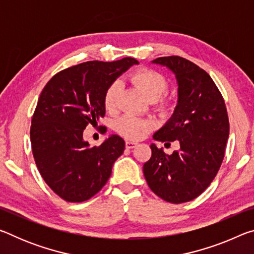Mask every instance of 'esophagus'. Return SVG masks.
Masks as SVG:
<instances>
[{"mask_svg": "<svg viewBox=\"0 0 254 254\" xmlns=\"http://www.w3.org/2000/svg\"><path fill=\"white\" fill-rule=\"evenodd\" d=\"M136 145H137V143L134 142V141H127L126 142L127 149H133V148H135Z\"/></svg>", "mask_w": 254, "mask_h": 254, "instance_id": "obj_1", "label": "esophagus"}]
</instances>
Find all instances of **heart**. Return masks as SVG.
Returning <instances> with one entry per match:
<instances>
[{
	"label": "heart",
	"mask_w": 254,
	"mask_h": 254,
	"mask_svg": "<svg viewBox=\"0 0 254 254\" xmlns=\"http://www.w3.org/2000/svg\"><path fill=\"white\" fill-rule=\"evenodd\" d=\"M130 79L140 89V92L151 102L159 100L167 88L166 79L160 74L150 69H140L133 72ZM120 92H121V83L120 81H114L106 89L104 95V105L109 111L113 110L117 106ZM114 126L115 130L120 134L130 137V139H139V137L143 136L145 133L151 130L153 123L148 119L127 114L117 120Z\"/></svg>",
	"instance_id": "heart-1"
}]
</instances>
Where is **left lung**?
Listing matches in <instances>:
<instances>
[{
  "label": "left lung",
  "instance_id": "left-lung-1",
  "mask_svg": "<svg viewBox=\"0 0 254 254\" xmlns=\"http://www.w3.org/2000/svg\"><path fill=\"white\" fill-rule=\"evenodd\" d=\"M151 63L168 68L178 86L174 113L153 139L165 144L178 141L179 149L166 154L150 145L144 178L163 200L186 203L209 186L222 165L230 131L225 103L210 76L189 60L171 56Z\"/></svg>",
  "mask_w": 254,
  "mask_h": 254
}]
</instances>
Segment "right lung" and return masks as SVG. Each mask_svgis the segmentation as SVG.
I'll list each match as a JSON object with an SVG mask.
<instances>
[{"mask_svg": "<svg viewBox=\"0 0 254 254\" xmlns=\"http://www.w3.org/2000/svg\"><path fill=\"white\" fill-rule=\"evenodd\" d=\"M137 64L130 57L87 62L56 74L42 89L30 128L32 153L41 177L63 199L87 200L111 177L124 140L111 134L100 147H92L83 132L105 115L109 86Z\"/></svg>", "mask_w": 254, "mask_h": 254, "instance_id": "obj_1", "label": "right lung"}]
</instances>
